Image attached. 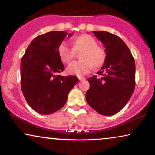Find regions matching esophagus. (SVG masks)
Wrapping results in <instances>:
<instances>
[{
    "instance_id": "1",
    "label": "esophagus",
    "mask_w": 155,
    "mask_h": 155,
    "mask_svg": "<svg viewBox=\"0 0 155 155\" xmlns=\"http://www.w3.org/2000/svg\"><path fill=\"white\" fill-rule=\"evenodd\" d=\"M79 81H83V80L85 79V78H84V77H82V76H79Z\"/></svg>"
}]
</instances>
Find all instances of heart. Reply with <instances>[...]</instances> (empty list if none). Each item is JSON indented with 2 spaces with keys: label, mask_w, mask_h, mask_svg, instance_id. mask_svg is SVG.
<instances>
[{
  "label": "heart",
  "mask_w": 155,
  "mask_h": 155,
  "mask_svg": "<svg viewBox=\"0 0 155 155\" xmlns=\"http://www.w3.org/2000/svg\"><path fill=\"white\" fill-rule=\"evenodd\" d=\"M73 48H70L65 42L58 46V55L64 64H69L73 60L75 52H81V61L70 64L67 68L68 73L77 76H83L89 73L94 67L99 68L104 64L107 54L102 47L97 45V41L88 34L76 37L72 41Z\"/></svg>",
  "instance_id": "obj_1"
}]
</instances>
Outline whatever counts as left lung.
Wrapping results in <instances>:
<instances>
[{
  "instance_id": "1",
  "label": "left lung",
  "mask_w": 155,
  "mask_h": 155,
  "mask_svg": "<svg viewBox=\"0 0 155 155\" xmlns=\"http://www.w3.org/2000/svg\"><path fill=\"white\" fill-rule=\"evenodd\" d=\"M105 47L107 58L98 71L101 78L88 79L90 87L86 94L87 103L100 114L111 116L123 109L135 87V62L126 44L116 35L93 31Z\"/></svg>"
}]
</instances>
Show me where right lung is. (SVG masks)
<instances>
[{
  "instance_id": "obj_1",
  "label": "right lung",
  "mask_w": 155,
  "mask_h": 155,
  "mask_svg": "<svg viewBox=\"0 0 155 155\" xmlns=\"http://www.w3.org/2000/svg\"><path fill=\"white\" fill-rule=\"evenodd\" d=\"M66 36L65 31H54L37 36L21 58L23 96L31 108L41 114H51L62 108L69 91L79 81L75 76L58 74L65 69L57 49Z\"/></svg>"
}]
</instances>
